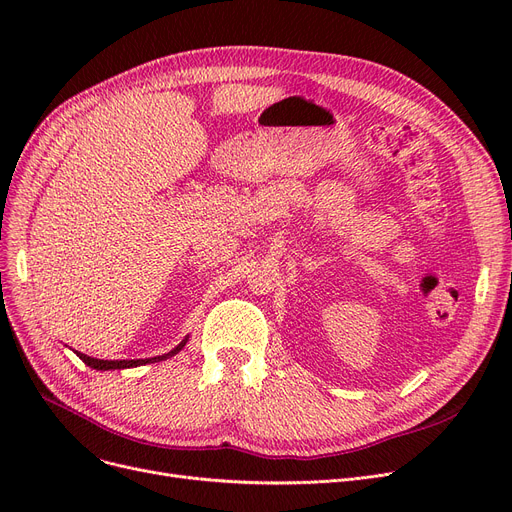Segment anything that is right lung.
<instances>
[{
	"label": "right lung",
	"instance_id": "add662e5",
	"mask_svg": "<svg viewBox=\"0 0 512 512\" xmlns=\"http://www.w3.org/2000/svg\"><path fill=\"white\" fill-rule=\"evenodd\" d=\"M186 342H188V336H184V340H182L178 346H174L170 353L157 355V357H151V359H122V361H107V359H105V361H103V359H95V357H89V355L78 353V351H74V353H76L78 359H83V363H87L89 367H93V369H97V371H112V369H130V367H141V365H147V363L166 361V359L178 355V353L182 351V348L186 346Z\"/></svg>",
	"mask_w": 512,
	"mask_h": 512
}]
</instances>
